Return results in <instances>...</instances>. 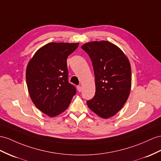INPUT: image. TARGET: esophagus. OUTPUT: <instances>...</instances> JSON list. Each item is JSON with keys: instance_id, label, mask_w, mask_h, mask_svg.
I'll return each mask as SVG.
<instances>
[{"instance_id": "34e87169", "label": "esophagus", "mask_w": 161, "mask_h": 161, "mask_svg": "<svg viewBox=\"0 0 161 161\" xmlns=\"http://www.w3.org/2000/svg\"><path fill=\"white\" fill-rule=\"evenodd\" d=\"M77 90H78V92H81V90H82L81 86H77Z\"/></svg>"}]
</instances>
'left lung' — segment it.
<instances>
[{
  "instance_id": "1",
  "label": "left lung",
  "mask_w": 161,
  "mask_h": 161,
  "mask_svg": "<svg viewBox=\"0 0 161 161\" xmlns=\"http://www.w3.org/2000/svg\"><path fill=\"white\" fill-rule=\"evenodd\" d=\"M81 48L92 60L95 77V95L87 101V105L102 118L112 117L123 108L129 97V60L121 49L108 41L88 42Z\"/></svg>"
}]
</instances>
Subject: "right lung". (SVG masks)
<instances>
[{
    "mask_svg": "<svg viewBox=\"0 0 161 161\" xmlns=\"http://www.w3.org/2000/svg\"><path fill=\"white\" fill-rule=\"evenodd\" d=\"M78 45L49 43L39 48L28 63L26 80L31 100L51 118L64 112L76 93L75 86L68 81L67 58Z\"/></svg>",
    "mask_w": 161,
    "mask_h": 161,
    "instance_id": "right-lung-1",
    "label": "right lung"
}]
</instances>
